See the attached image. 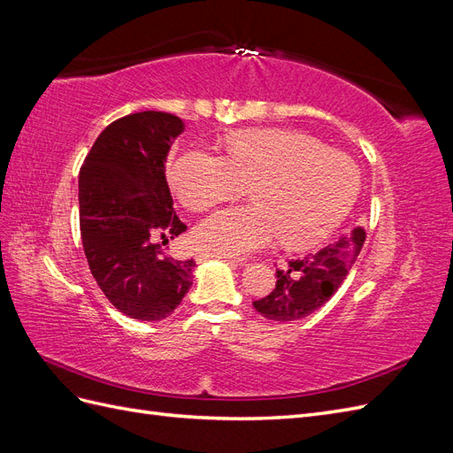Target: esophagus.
Segmentation results:
<instances>
[{"instance_id":"esophagus-1","label":"esophagus","mask_w":453,"mask_h":453,"mask_svg":"<svg viewBox=\"0 0 453 453\" xmlns=\"http://www.w3.org/2000/svg\"><path fill=\"white\" fill-rule=\"evenodd\" d=\"M225 260V263H230V265H238V260H234V258H230V257H226V255H219V253H200L198 255V260L202 263V260ZM242 265V263H240Z\"/></svg>"}]
</instances>
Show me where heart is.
<instances>
[{
	"instance_id": "obj_1",
	"label": "heart",
	"mask_w": 453,
	"mask_h": 453,
	"mask_svg": "<svg viewBox=\"0 0 453 453\" xmlns=\"http://www.w3.org/2000/svg\"><path fill=\"white\" fill-rule=\"evenodd\" d=\"M170 183L177 198L195 211L251 187L255 203L215 211L195 234L203 250L243 257L278 236L291 248L319 243L351 210L361 172L351 157L306 134L251 128L230 135L226 157L200 147L183 150L172 162Z\"/></svg>"
}]
</instances>
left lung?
<instances>
[{
	"label": "left lung",
	"instance_id": "1",
	"mask_svg": "<svg viewBox=\"0 0 453 453\" xmlns=\"http://www.w3.org/2000/svg\"><path fill=\"white\" fill-rule=\"evenodd\" d=\"M366 232L355 226L348 236L326 248L295 258L276 270V287L253 303L255 310L272 321H296L321 308L344 283L365 243Z\"/></svg>",
	"mask_w": 453,
	"mask_h": 453
}]
</instances>
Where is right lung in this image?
<instances>
[{
	"label": "right lung",
	"mask_w": 453,
	"mask_h": 453,
	"mask_svg": "<svg viewBox=\"0 0 453 453\" xmlns=\"http://www.w3.org/2000/svg\"><path fill=\"white\" fill-rule=\"evenodd\" d=\"M180 117L140 111L113 120L79 172L81 240L92 276L120 313L160 321L193 285L195 258L162 245L187 230L173 211L166 160L183 132Z\"/></svg>",
	"instance_id": "add662e5"
}]
</instances>
